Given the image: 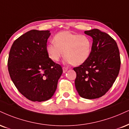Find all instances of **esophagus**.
Instances as JSON below:
<instances>
[{"label":"esophagus","instance_id":"1","mask_svg":"<svg viewBox=\"0 0 129 129\" xmlns=\"http://www.w3.org/2000/svg\"><path fill=\"white\" fill-rule=\"evenodd\" d=\"M62 70H63V73H66V71L68 70V69L66 67H63Z\"/></svg>","mask_w":129,"mask_h":129}]
</instances>
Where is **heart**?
<instances>
[{
	"instance_id": "heart-1",
	"label": "heart",
	"mask_w": 129,
	"mask_h": 129,
	"mask_svg": "<svg viewBox=\"0 0 129 129\" xmlns=\"http://www.w3.org/2000/svg\"><path fill=\"white\" fill-rule=\"evenodd\" d=\"M53 41L47 45L46 51L54 62H58L65 55L66 62L79 66L84 63L91 54L92 41L87 35L62 31L55 35Z\"/></svg>"
}]
</instances>
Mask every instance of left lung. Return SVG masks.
<instances>
[{
    "mask_svg": "<svg viewBox=\"0 0 129 129\" xmlns=\"http://www.w3.org/2000/svg\"><path fill=\"white\" fill-rule=\"evenodd\" d=\"M91 37L92 44L89 57L76 73L75 86L82 98L95 99L105 95L118 75L121 60L116 41L98 29L85 31Z\"/></svg>",
    "mask_w": 129,
    "mask_h": 129,
    "instance_id": "8db88e82",
    "label": "left lung"
}]
</instances>
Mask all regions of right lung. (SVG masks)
Listing matches in <instances>:
<instances>
[{
	"mask_svg": "<svg viewBox=\"0 0 129 129\" xmlns=\"http://www.w3.org/2000/svg\"><path fill=\"white\" fill-rule=\"evenodd\" d=\"M50 30H31L12 44L8 67L18 91L33 102L52 98L62 73L60 65L49 58L46 47Z\"/></svg>",
	"mask_w": 129,
	"mask_h": 129,
	"instance_id": "1",
	"label": "right lung"
}]
</instances>
